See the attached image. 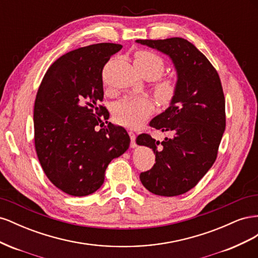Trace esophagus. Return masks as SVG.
<instances>
[{"mask_svg":"<svg viewBox=\"0 0 258 258\" xmlns=\"http://www.w3.org/2000/svg\"><path fill=\"white\" fill-rule=\"evenodd\" d=\"M128 134L130 136V139H131V147L132 148L137 147V144H136V134H135L134 131H129Z\"/></svg>","mask_w":258,"mask_h":258,"instance_id":"obj_1","label":"esophagus"}]
</instances>
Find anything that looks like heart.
<instances>
[{"mask_svg": "<svg viewBox=\"0 0 258 258\" xmlns=\"http://www.w3.org/2000/svg\"><path fill=\"white\" fill-rule=\"evenodd\" d=\"M135 66L143 71L152 73L157 79L163 72L165 64L163 60L154 52L139 51L135 57ZM175 93V85L172 81L163 80L156 86V95L162 102H169ZM154 111V102L150 97L139 96L126 98L117 104L115 116L119 123L129 128H137L142 124L145 119Z\"/></svg>", "mask_w": 258, "mask_h": 258, "instance_id": "b5f03b06", "label": "heart"}]
</instances>
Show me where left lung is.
I'll list each match as a JSON object with an SVG mask.
<instances>
[{
  "mask_svg": "<svg viewBox=\"0 0 258 258\" xmlns=\"http://www.w3.org/2000/svg\"><path fill=\"white\" fill-rule=\"evenodd\" d=\"M169 57L176 72L175 93L169 106L150 124L172 137L157 141L140 135L137 144L152 148L154 167L140 174L147 190L173 197L197 185L213 166L226 127L220 76L204 53L181 37L137 40Z\"/></svg>",
  "mask_w": 258,
  "mask_h": 258,
  "instance_id": "8db88e82",
  "label": "left lung"
}]
</instances>
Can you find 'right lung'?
<instances>
[{
  "label": "right lung",
  "mask_w": 258,
  "mask_h": 258,
  "mask_svg": "<svg viewBox=\"0 0 258 258\" xmlns=\"http://www.w3.org/2000/svg\"><path fill=\"white\" fill-rule=\"evenodd\" d=\"M121 47L100 43L70 51L49 67L38 88L33 115L37 157L49 181L71 196L98 190L108 163L129 148L126 129L105 126L108 114L98 105L104 93L103 67Z\"/></svg>",
  "instance_id": "add662e5"
}]
</instances>
